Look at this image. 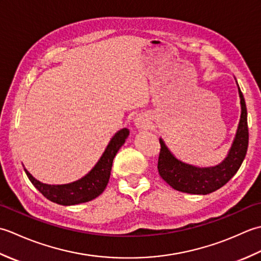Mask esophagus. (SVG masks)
<instances>
[{
    "mask_svg": "<svg viewBox=\"0 0 261 261\" xmlns=\"http://www.w3.org/2000/svg\"><path fill=\"white\" fill-rule=\"evenodd\" d=\"M136 125L137 127H143V126H147L148 125V119L145 118V116H139V118L136 119Z\"/></svg>",
    "mask_w": 261,
    "mask_h": 261,
    "instance_id": "34e87169",
    "label": "esophagus"
}]
</instances>
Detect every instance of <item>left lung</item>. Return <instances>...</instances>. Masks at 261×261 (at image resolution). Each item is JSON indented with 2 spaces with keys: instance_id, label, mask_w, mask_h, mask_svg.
<instances>
[{
  "instance_id": "left-lung-1",
  "label": "left lung",
  "mask_w": 261,
  "mask_h": 261,
  "mask_svg": "<svg viewBox=\"0 0 261 261\" xmlns=\"http://www.w3.org/2000/svg\"><path fill=\"white\" fill-rule=\"evenodd\" d=\"M238 90L241 104L240 122L228 156L221 164L213 167H197L185 164L170 152L162 138L159 139L162 147L158 158L159 175L174 190L188 194L206 195L224 186L239 170L248 150L249 131L245 97L239 85Z\"/></svg>"
}]
</instances>
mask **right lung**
I'll return each instance as SVG.
<instances>
[{"label":"right lung","mask_w":261,"mask_h":261,"mask_svg":"<svg viewBox=\"0 0 261 261\" xmlns=\"http://www.w3.org/2000/svg\"><path fill=\"white\" fill-rule=\"evenodd\" d=\"M127 136H129V130L126 127L116 132L109 142L102 157L94 166V168L83 178L70 182V184H43V182L36 179L25 168L24 171L33 186L49 201L60 205H66V206L90 202L98 195H101L105 187H107L110 179L111 169H112L113 159L116 152L119 151V149L125 142Z\"/></svg>","instance_id":"right-lung-1"}]
</instances>
